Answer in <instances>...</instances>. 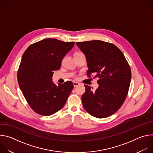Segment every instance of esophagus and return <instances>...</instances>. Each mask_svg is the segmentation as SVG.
I'll use <instances>...</instances> for the list:
<instances>
[{
  "label": "esophagus",
  "mask_w": 153,
  "mask_h": 153,
  "mask_svg": "<svg viewBox=\"0 0 153 153\" xmlns=\"http://www.w3.org/2000/svg\"><path fill=\"white\" fill-rule=\"evenodd\" d=\"M79 85H80V83H78V82H73V85H74V87L77 86H79Z\"/></svg>",
  "instance_id": "obj_1"
}]
</instances>
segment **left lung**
I'll list each match as a JSON object with an SVG mask.
<instances>
[{"instance_id":"left-lung-1","label":"left lung","mask_w":153,"mask_h":153,"mask_svg":"<svg viewBox=\"0 0 153 153\" xmlns=\"http://www.w3.org/2000/svg\"><path fill=\"white\" fill-rule=\"evenodd\" d=\"M85 56L89 70L87 74L98 77V88L93 90L84 85L82 96L85 110L97 118H105L115 113L127 96L131 71L123 53L114 44L101 40L77 42Z\"/></svg>"}]
</instances>
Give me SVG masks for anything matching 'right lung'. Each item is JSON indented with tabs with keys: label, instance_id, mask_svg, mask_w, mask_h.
Masks as SVG:
<instances>
[{
	"label": "right lung",
	"instance_id": "1",
	"mask_svg": "<svg viewBox=\"0 0 153 153\" xmlns=\"http://www.w3.org/2000/svg\"><path fill=\"white\" fill-rule=\"evenodd\" d=\"M75 43L46 39L31 45L24 52L17 73V80L30 107L42 116L52 115L63 107L73 89L71 81L56 85L54 71Z\"/></svg>",
	"mask_w": 153,
	"mask_h": 153
}]
</instances>
